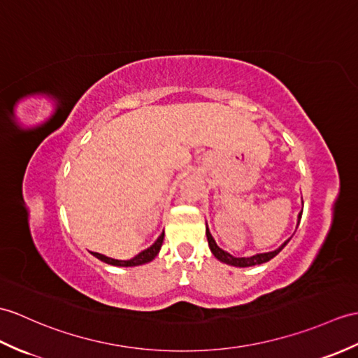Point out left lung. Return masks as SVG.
<instances>
[{
  "label": "left lung",
  "mask_w": 358,
  "mask_h": 358,
  "mask_svg": "<svg viewBox=\"0 0 358 358\" xmlns=\"http://www.w3.org/2000/svg\"><path fill=\"white\" fill-rule=\"evenodd\" d=\"M301 218H302V212L299 213V217H297V226H299V222H301ZM206 236H207V241H209L210 252L213 253V256L217 257L218 261H221V262H224V264H227V265H234V267H241V268H244V267H253V265H261V264H264V262H268L270 259H273V257L276 256V255L282 250V248H284V247L288 244V241L292 239V238H288L284 244H282L279 248H276V250H273V252L257 253V255H253V256H250V257H236V256H231V255L227 253V252H224L222 248H220V247L217 245V243H215V239H213V236H212V234H210L209 227H207V224H206Z\"/></svg>",
  "instance_id": "left-lung-1"
}]
</instances>
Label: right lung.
<instances>
[{
  "instance_id": "right-lung-1",
  "label": "right lung",
  "mask_w": 358,
  "mask_h": 358,
  "mask_svg": "<svg viewBox=\"0 0 358 358\" xmlns=\"http://www.w3.org/2000/svg\"><path fill=\"white\" fill-rule=\"evenodd\" d=\"M163 238H164V231L163 234L157 238L155 243L148 247L146 250L140 252L137 256L132 257V259H128V261H120V259H113V257H108L105 255H101V253H96V252H91V255L96 256L97 259H101L102 262L105 264H110V265H115V267H137V265H143V264H148L151 262L154 257L159 255L160 248H162V244H163Z\"/></svg>"
}]
</instances>
